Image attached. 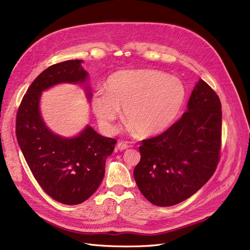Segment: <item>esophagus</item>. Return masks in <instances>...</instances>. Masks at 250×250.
Segmentation results:
<instances>
[{"label": "esophagus", "instance_id": "34e87169", "mask_svg": "<svg viewBox=\"0 0 250 250\" xmlns=\"http://www.w3.org/2000/svg\"><path fill=\"white\" fill-rule=\"evenodd\" d=\"M117 147H118V149L124 150V149H127V148H129V147H131V146L128 145L127 142H125V141H120V142H119V144H118Z\"/></svg>", "mask_w": 250, "mask_h": 250}]
</instances>
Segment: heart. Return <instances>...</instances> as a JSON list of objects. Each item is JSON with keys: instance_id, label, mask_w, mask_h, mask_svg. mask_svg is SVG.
<instances>
[{"instance_id": "1", "label": "heart", "mask_w": 250, "mask_h": 250, "mask_svg": "<svg viewBox=\"0 0 250 250\" xmlns=\"http://www.w3.org/2000/svg\"><path fill=\"white\" fill-rule=\"evenodd\" d=\"M105 92L93 94L91 106L100 124L109 131L123 108L124 122L142 138L159 135L180 117L186 103L183 82L161 71L125 70L111 75Z\"/></svg>"}]
</instances>
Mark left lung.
I'll use <instances>...</instances> for the list:
<instances>
[{"label":"left lung","instance_id":"8db88e82","mask_svg":"<svg viewBox=\"0 0 250 250\" xmlns=\"http://www.w3.org/2000/svg\"><path fill=\"white\" fill-rule=\"evenodd\" d=\"M183 116L167 131L142 140L134 179L154 206L171 207L193 195L215 173L222 144V105L203 79Z\"/></svg>","mask_w":250,"mask_h":250}]
</instances>
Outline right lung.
<instances>
[{"instance_id":"add662e5","label":"right lung","mask_w":250,"mask_h":250,"mask_svg":"<svg viewBox=\"0 0 250 250\" xmlns=\"http://www.w3.org/2000/svg\"><path fill=\"white\" fill-rule=\"evenodd\" d=\"M81 63L69 60L42 71L23 97L16 117L17 141L35 180L47 195L68 206L81 204L97 191L105 160L117 142L90 126L76 137L64 138L51 132L42 121V91L61 82L85 81L87 72Z\"/></svg>"}]
</instances>
